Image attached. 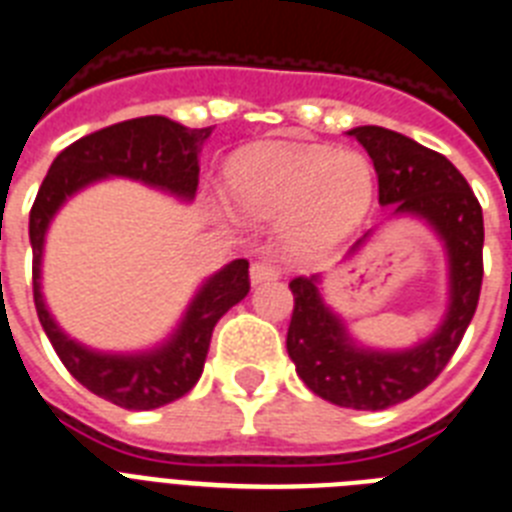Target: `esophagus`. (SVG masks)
I'll use <instances>...</instances> for the list:
<instances>
[{
  "mask_svg": "<svg viewBox=\"0 0 512 512\" xmlns=\"http://www.w3.org/2000/svg\"><path fill=\"white\" fill-rule=\"evenodd\" d=\"M278 265L276 260H270V257H260V260H255L252 263V268H249V276H252V283H263V281H273V278H278Z\"/></svg>",
  "mask_w": 512,
  "mask_h": 512,
  "instance_id": "34e87169",
  "label": "esophagus"
}]
</instances>
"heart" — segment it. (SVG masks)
I'll return each mask as SVG.
<instances>
[{"label": "heart", "instance_id": "1", "mask_svg": "<svg viewBox=\"0 0 512 512\" xmlns=\"http://www.w3.org/2000/svg\"><path fill=\"white\" fill-rule=\"evenodd\" d=\"M226 184L242 213L289 216L291 244L299 252H317L362 221L375 179L359 153H333L322 145H260L231 161Z\"/></svg>", "mask_w": 512, "mask_h": 512}]
</instances>
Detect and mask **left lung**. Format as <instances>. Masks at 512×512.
I'll return each mask as SVG.
<instances>
[{
    "label": "left lung",
    "instance_id": "1",
    "mask_svg": "<svg viewBox=\"0 0 512 512\" xmlns=\"http://www.w3.org/2000/svg\"><path fill=\"white\" fill-rule=\"evenodd\" d=\"M354 135L369 153L380 184V203L393 213L427 218L445 239L450 257V309L437 333L416 349L382 354L359 349L341 320L322 304L317 276L291 278L294 294L289 349L296 375L325 401L343 409L380 411L409 401L435 382L453 359L474 317L484 278L482 205L463 174L437 150L414 143L385 127H356ZM364 239L356 242V247ZM354 247V249H356Z\"/></svg>",
    "mask_w": 512,
    "mask_h": 512
}]
</instances>
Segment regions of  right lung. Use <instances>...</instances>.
<instances>
[{
  "instance_id": "1",
  "label": "right lung",
  "mask_w": 512,
  "mask_h": 512,
  "mask_svg": "<svg viewBox=\"0 0 512 512\" xmlns=\"http://www.w3.org/2000/svg\"><path fill=\"white\" fill-rule=\"evenodd\" d=\"M210 132L213 127L190 130L166 117L127 119L90 132L54 158L38 190L36 203L30 208L33 302H36L38 320L67 372L90 393L122 409H158L195 388V382L203 375L216 322L247 296L249 263L234 260L210 278L192 299L179 330L161 349L135 356L96 354L64 336L44 304L41 252H44L46 229L67 197L103 176H130L190 200L195 197L197 176H200L197 153Z\"/></svg>"
}]
</instances>
